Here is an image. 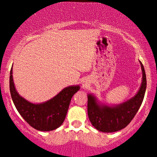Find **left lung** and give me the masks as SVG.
<instances>
[{
	"label": "left lung",
	"mask_w": 157,
	"mask_h": 157,
	"mask_svg": "<svg viewBox=\"0 0 157 157\" xmlns=\"http://www.w3.org/2000/svg\"><path fill=\"white\" fill-rule=\"evenodd\" d=\"M143 80L137 94L127 102L116 105H99L93 95H88L87 112L89 119L95 128L102 132H115L123 129L134 118L144 97L147 78L144 67L140 62Z\"/></svg>",
	"instance_id": "obj_1"
}]
</instances>
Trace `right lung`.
<instances>
[{"mask_svg": "<svg viewBox=\"0 0 157 157\" xmlns=\"http://www.w3.org/2000/svg\"><path fill=\"white\" fill-rule=\"evenodd\" d=\"M13 69L10 74L11 98L19 113L31 127L42 131H53L62 124L68 110L71 98L80 90L79 86H68L57 96L42 104L28 102L17 93L13 80Z\"/></svg>", "mask_w": 157, "mask_h": 157, "instance_id": "right-lung-1", "label": "right lung"}]
</instances>
